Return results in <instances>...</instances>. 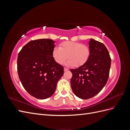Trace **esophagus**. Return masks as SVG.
Listing matches in <instances>:
<instances>
[{"mask_svg":"<svg viewBox=\"0 0 130 130\" xmlns=\"http://www.w3.org/2000/svg\"><path fill=\"white\" fill-rule=\"evenodd\" d=\"M68 70H69V69L67 68H64V72H67V71H68Z\"/></svg>","mask_w":130,"mask_h":130,"instance_id":"1","label":"esophagus"}]
</instances>
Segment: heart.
I'll list each match as a JSON object with an SVG mask.
<instances>
[{"instance_id": "heart-1", "label": "heart", "mask_w": 130, "mask_h": 130, "mask_svg": "<svg viewBox=\"0 0 130 130\" xmlns=\"http://www.w3.org/2000/svg\"><path fill=\"white\" fill-rule=\"evenodd\" d=\"M90 55L88 46L76 42H63L60 44V48L55 47L53 51V58L57 63L63 64L68 58L67 64L77 68L85 64Z\"/></svg>"}]
</instances>
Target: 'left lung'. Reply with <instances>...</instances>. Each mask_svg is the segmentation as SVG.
Wrapping results in <instances>:
<instances>
[{
	"instance_id": "left-lung-1",
	"label": "left lung",
	"mask_w": 130,
	"mask_h": 130,
	"mask_svg": "<svg viewBox=\"0 0 130 130\" xmlns=\"http://www.w3.org/2000/svg\"><path fill=\"white\" fill-rule=\"evenodd\" d=\"M90 55L87 62L76 69H70V84L75 95L88 99L99 93L108 79L111 59L105 45L90 39Z\"/></svg>"
}]
</instances>
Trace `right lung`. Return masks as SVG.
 <instances>
[{"mask_svg":"<svg viewBox=\"0 0 130 130\" xmlns=\"http://www.w3.org/2000/svg\"><path fill=\"white\" fill-rule=\"evenodd\" d=\"M55 42L50 39L31 41L19 53L17 71L26 91L39 99H47L55 92L63 67L55 61Z\"/></svg>","mask_w":130,"mask_h":130,"instance_id":"1","label":"right lung"}]
</instances>
